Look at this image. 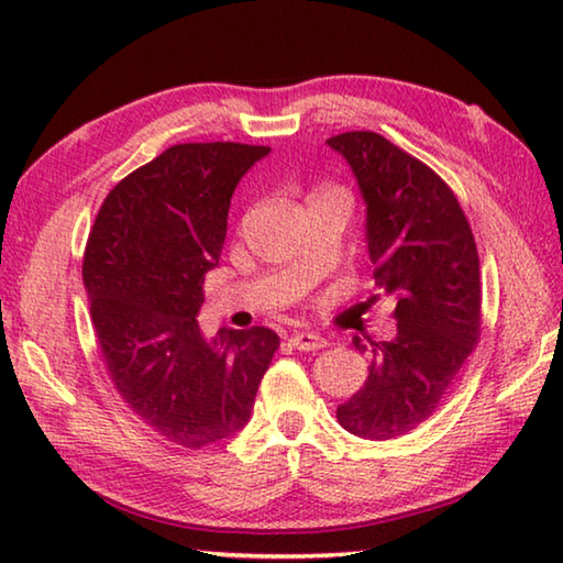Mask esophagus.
I'll use <instances>...</instances> for the list:
<instances>
[{
  "label": "esophagus",
  "instance_id": "34e87169",
  "mask_svg": "<svg viewBox=\"0 0 563 563\" xmlns=\"http://www.w3.org/2000/svg\"><path fill=\"white\" fill-rule=\"evenodd\" d=\"M290 345L298 347L302 352H316V350H322L328 347V340L316 335V332H308V330H295L290 335Z\"/></svg>",
  "mask_w": 563,
  "mask_h": 563
}]
</instances>
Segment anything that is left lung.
<instances>
[{"instance_id":"left-lung-1","label":"left lung","mask_w":563,"mask_h":563,"mask_svg":"<svg viewBox=\"0 0 563 563\" xmlns=\"http://www.w3.org/2000/svg\"><path fill=\"white\" fill-rule=\"evenodd\" d=\"M367 203L377 298L395 302L393 340L355 338L369 375L338 422L365 440L409 434L434 415L482 332L479 253L454 190L375 131L328 139Z\"/></svg>"}]
</instances>
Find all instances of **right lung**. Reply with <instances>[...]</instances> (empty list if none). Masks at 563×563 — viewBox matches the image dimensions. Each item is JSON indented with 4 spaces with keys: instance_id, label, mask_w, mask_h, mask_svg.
<instances>
[{
    "instance_id": "1",
    "label": "right lung",
    "mask_w": 563,
    "mask_h": 563,
    "mask_svg": "<svg viewBox=\"0 0 563 563\" xmlns=\"http://www.w3.org/2000/svg\"><path fill=\"white\" fill-rule=\"evenodd\" d=\"M268 146L176 144L109 190L84 251L91 322L113 387L151 430L186 450L233 437L280 338L198 328L238 180Z\"/></svg>"
}]
</instances>
